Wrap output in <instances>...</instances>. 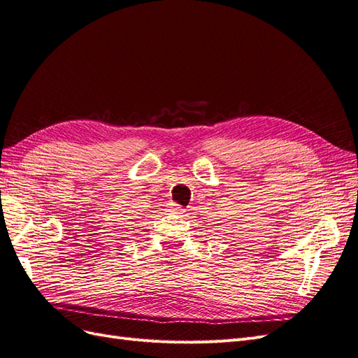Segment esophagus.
I'll list each match as a JSON object with an SVG mask.
<instances>
[{
  "mask_svg": "<svg viewBox=\"0 0 358 358\" xmlns=\"http://www.w3.org/2000/svg\"><path fill=\"white\" fill-rule=\"evenodd\" d=\"M171 209H173V212H176V213H183V212H185V209L180 208L179 204H171Z\"/></svg>",
  "mask_w": 358,
  "mask_h": 358,
  "instance_id": "1",
  "label": "esophagus"
}]
</instances>
